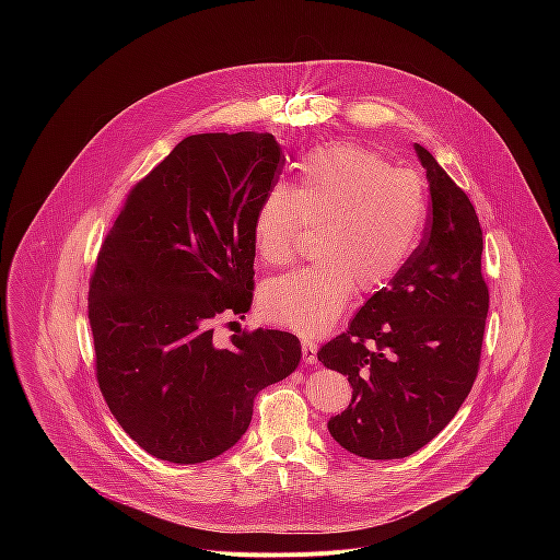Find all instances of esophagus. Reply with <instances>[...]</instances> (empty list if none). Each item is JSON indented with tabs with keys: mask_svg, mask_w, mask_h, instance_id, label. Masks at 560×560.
<instances>
[{
	"mask_svg": "<svg viewBox=\"0 0 560 560\" xmlns=\"http://www.w3.org/2000/svg\"><path fill=\"white\" fill-rule=\"evenodd\" d=\"M302 358L306 364L317 362V342L311 338H302Z\"/></svg>",
	"mask_w": 560,
	"mask_h": 560,
	"instance_id": "1",
	"label": "esophagus"
}]
</instances>
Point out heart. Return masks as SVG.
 <instances>
[{
    "instance_id": "obj_1",
    "label": "heart",
    "mask_w": 560,
    "mask_h": 560,
    "mask_svg": "<svg viewBox=\"0 0 560 560\" xmlns=\"http://www.w3.org/2000/svg\"><path fill=\"white\" fill-rule=\"evenodd\" d=\"M427 220L422 178L353 144L327 142L298 163L293 185L260 198L252 237L269 265H289L306 222L317 224V262L269 280L260 308L271 323L317 334L349 304L353 291L388 287L413 254Z\"/></svg>"
}]
</instances>
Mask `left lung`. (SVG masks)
I'll return each instance as SVG.
<instances>
[{
  "instance_id": "left-lung-1",
  "label": "left lung",
  "mask_w": 560,
  "mask_h": 560,
  "mask_svg": "<svg viewBox=\"0 0 560 560\" xmlns=\"http://www.w3.org/2000/svg\"><path fill=\"white\" fill-rule=\"evenodd\" d=\"M416 153L431 191L427 233L390 287L317 353L353 388L349 407L327 429L366 459H400L429 444L479 373L489 311L479 218L435 158L420 144Z\"/></svg>"
}]
</instances>
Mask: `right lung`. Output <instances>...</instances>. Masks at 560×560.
Wrapping results in <instances>:
<instances>
[{
	"mask_svg": "<svg viewBox=\"0 0 560 560\" xmlns=\"http://www.w3.org/2000/svg\"><path fill=\"white\" fill-rule=\"evenodd\" d=\"M284 155L271 133H198L138 180L103 241L88 293L101 395L149 455L202 464L240 442L256 395L289 377L300 338L213 340L254 293L252 222Z\"/></svg>",
	"mask_w": 560,
	"mask_h": 560,
	"instance_id": "right-lung-1",
	"label": "right lung"
}]
</instances>
